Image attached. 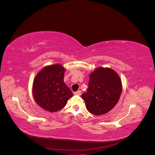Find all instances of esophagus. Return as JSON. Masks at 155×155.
<instances>
[{
    "instance_id": "1",
    "label": "esophagus",
    "mask_w": 155,
    "mask_h": 155,
    "mask_svg": "<svg viewBox=\"0 0 155 155\" xmlns=\"http://www.w3.org/2000/svg\"><path fill=\"white\" fill-rule=\"evenodd\" d=\"M74 94H75V95H78V96H79V95L81 94V91H76V92H75Z\"/></svg>"
}]
</instances>
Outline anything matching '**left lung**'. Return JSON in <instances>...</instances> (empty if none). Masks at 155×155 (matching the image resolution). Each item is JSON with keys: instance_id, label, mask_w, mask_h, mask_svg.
Instances as JSON below:
<instances>
[{"instance_id": "8db88e82", "label": "left lung", "mask_w": 155, "mask_h": 155, "mask_svg": "<svg viewBox=\"0 0 155 155\" xmlns=\"http://www.w3.org/2000/svg\"><path fill=\"white\" fill-rule=\"evenodd\" d=\"M121 91L122 84L118 74L110 68L99 67L91 74L87 92L81 97L87 110L100 116L113 109Z\"/></svg>"}]
</instances>
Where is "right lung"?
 Here are the masks:
<instances>
[{"label": "right lung", "instance_id": "right-lung-1", "mask_svg": "<svg viewBox=\"0 0 155 155\" xmlns=\"http://www.w3.org/2000/svg\"><path fill=\"white\" fill-rule=\"evenodd\" d=\"M65 69L60 64L44 67L36 75L33 83V96L43 109L57 112L62 109L73 96L64 83Z\"/></svg>", "mask_w": 155, "mask_h": 155}]
</instances>
